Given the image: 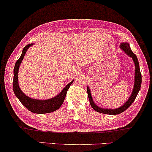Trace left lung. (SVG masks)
Here are the masks:
<instances>
[{"label":"left lung","mask_w":152,"mask_h":152,"mask_svg":"<svg viewBox=\"0 0 152 152\" xmlns=\"http://www.w3.org/2000/svg\"><path fill=\"white\" fill-rule=\"evenodd\" d=\"M120 48H121L122 50H124V52H125L126 54L129 55L130 57H131V58H133L134 64H135V82H134L133 91H132V94L131 96H130V98H129V100H128L127 101L121 106V107L115 110L103 109V108L98 107V106H97V105H96L95 102L93 101V99H92V97H91V94L90 89L89 88H88V86H87V94H88V99H89L91 106L92 108H93L94 110H96V111L98 112H100V113L107 114V115H119V114H121V112L125 111L126 110H127L128 108L131 105V104L133 103L134 100L135 99V98H136L140 89L141 83H142V75H141L140 70L139 62H138V60H137L136 55L132 52L131 50V47H130L129 44L128 42H122L121 45H120Z\"/></svg>","instance_id":"obj_1"}]
</instances>
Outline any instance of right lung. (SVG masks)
Returning <instances> with one entry per match:
<instances>
[{
	"label": "right lung",
	"mask_w": 152,
	"mask_h": 152,
	"mask_svg": "<svg viewBox=\"0 0 152 152\" xmlns=\"http://www.w3.org/2000/svg\"><path fill=\"white\" fill-rule=\"evenodd\" d=\"M33 44H28L23 48L22 54L19 58L17 61L15 65V68H14V78H13V91L15 93V96L18 98L22 105L25 106L28 109L29 111L33 113L36 114H46L50 113L56 111L58 109L59 107L61 106L64 102L65 98H66L67 91H68V88H70L74 80H72L71 82L67 84V85L64 88V89L61 91L58 95H57L55 97L50 98V99L47 100H37L33 99V98H29L28 96L25 95L23 93L22 91L19 86L18 83V72L19 68L20 66V64L22 61L23 57L25 56L26 52L28 50V49L31 46H32Z\"/></svg>",
	"instance_id": "obj_1"
}]
</instances>
